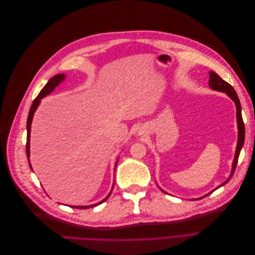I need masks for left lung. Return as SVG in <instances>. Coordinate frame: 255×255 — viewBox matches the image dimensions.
Wrapping results in <instances>:
<instances>
[{
  "mask_svg": "<svg viewBox=\"0 0 255 255\" xmlns=\"http://www.w3.org/2000/svg\"><path fill=\"white\" fill-rule=\"evenodd\" d=\"M210 73V80H209V86L214 89V90H217V91H221V92H225L236 105V117H237V123H238V140H237V146H236V151H235V158H234V161H233V165H232V171H231V175L230 177L223 183L221 184L219 187L225 185L230 179L231 177L233 176L234 172H235V169H236V166H237V163H238V158H239V154H240V150L243 146V143H244V135H245V128H244V123H243V120H242V115H241V106H240V101H239V98H238V95L236 93V91L234 90V88L228 83L226 82L225 80H223L217 73L211 71L209 72ZM219 187H217L216 189H218ZM215 189V190H216ZM213 192V191H212ZM212 192H210L209 194H211ZM209 194H207L206 196H208ZM204 196V197H206ZM202 197V198H204ZM201 198V199H202Z\"/></svg>",
  "mask_w": 255,
  "mask_h": 255,
  "instance_id": "1",
  "label": "left lung"
}]
</instances>
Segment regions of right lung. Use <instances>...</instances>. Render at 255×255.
<instances>
[{
    "label": "right lung",
    "instance_id": "add662e5",
    "mask_svg": "<svg viewBox=\"0 0 255 255\" xmlns=\"http://www.w3.org/2000/svg\"><path fill=\"white\" fill-rule=\"evenodd\" d=\"M65 75L64 74H57L55 76H53L52 78H50V80L47 82V84L41 89V91L39 92V94L37 95V97L34 99L33 104L31 106V109H30V112H29V115H28V119H27V142H26V152H27V158H28V162H29V156H30V150H29V147H30V130H31V123H32V119H33V115L36 111V109L38 108L39 104H40V99L43 98L44 96H46L47 94H49L50 92H52L54 90V88L64 79ZM30 165V168H31V164L29 163ZM111 195V193H110ZM110 195L101 202H99L98 204H94V205H90V206H71L72 208H77V209H87L89 207H93V206H97L99 204H101V203H104L109 197Z\"/></svg>",
    "mask_w": 255,
    "mask_h": 255
}]
</instances>
